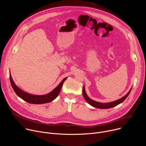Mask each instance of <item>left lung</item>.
Wrapping results in <instances>:
<instances>
[{"label":"left lung","instance_id":"8db88e82","mask_svg":"<svg viewBox=\"0 0 146 146\" xmlns=\"http://www.w3.org/2000/svg\"><path fill=\"white\" fill-rule=\"evenodd\" d=\"M132 88L130 89V90L129 91V92L125 95L124 96H123L122 98L113 101V102H108V103H101V102H98L96 101H95L92 99H91V98H90L86 92L85 90V87L84 86H83V89H82V95L83 96H84V99H86V100L87 102V103H88L90 105L95 108H98V109H109V108H112L113 107H115L116 106H117L119 104L121 103L122 102H123L125 99L128 97V96L129 95V94H130L131 90H132Z\"/></svg>","mask_w":146,"mask_h":146}]
</instances>
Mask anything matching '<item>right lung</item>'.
I'll return each mask as SVG.
<instances>
[{
	"label": "right lung",
	"mask_w": 146,
	"mask_h": 146,
	"mask_svg": "<svg viewBox=\"0 0 146 146\" xmlns=\"http://www.w3.org/2000/svg\"><path fill=\"white\" fill-rule=\"evenodd\" d=\"M67 78L68 77H66L62 80V81L59 83V85L51 92L43 95H36L24 92L21 89H20L18 87H17L14 83L10 72V80L11 85L15 94L20 98H21L28 103L32 104H44L46 103H49L54 100L58 96L62 88V85H63V83L67 79Z\"/></svg>",
	"instance_id": "right-lung-1"
}]
</instances>
